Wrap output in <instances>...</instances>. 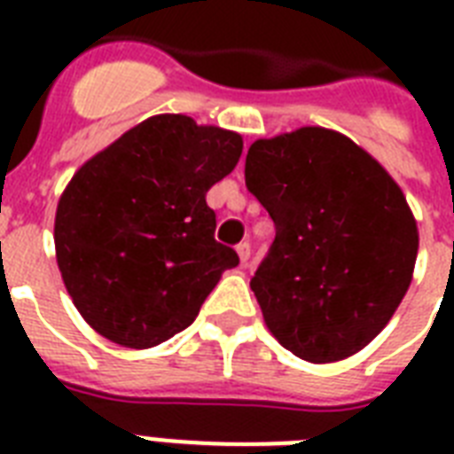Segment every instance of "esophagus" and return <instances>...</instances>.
Here are the masks:
<instances>
[{
    "mask_svg": "<svg viewBox=\"0 0 454 454\" xmlns=\"http://www.w3.org/2000/svg\"><path fill=\"white\" fill-rule=\"evenodd\" d=\"M235 252H238V256H240L242 266H247V262H249V242H240V245L235 247Z\"/></svg>",
    "mask_w": 454,
    "mask_h": 454,
    "instance_id": "34e87169",
    "label": "esophagus"
}]
</instances>
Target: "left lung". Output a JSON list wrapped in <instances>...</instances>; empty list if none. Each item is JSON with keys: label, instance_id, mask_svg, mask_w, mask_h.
<instances>
[{"label": "left lung", "instance_id": "8db88e82", "mask_svg": "<svg viewBox=\"0 0 454 454\" xmlns=\"http://www.w3.org/2000/svg\"><path fill=\"white\" fill-rule=\"evenodd\" d=\"M245 184L276 223L249 283L270 334L309 363L365 348L412 283L419 233L401 185L325 127L254 141Z\"/></svg>", "mask_w": 454, "mask_h": 454}]
</instances>
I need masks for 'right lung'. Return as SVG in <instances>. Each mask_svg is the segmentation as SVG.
<instances>
[{"label":"right lung","mask_w":454,"mask_h":454,"mask_svg":"<svg viewBox=\"0 0 454 454\" xmlns=\"http://www.w3.org/2000/svg\"><path fill=\"white\" fill-rule=\"evenodd\" d=\"M240 155L235 131L153 115L74 171L56 209V262L101 337L127 348L162 344L238 266L233 249L214 240L207 191Z\"/></svg>","instance_id":"add662e5"}]
</instances>
